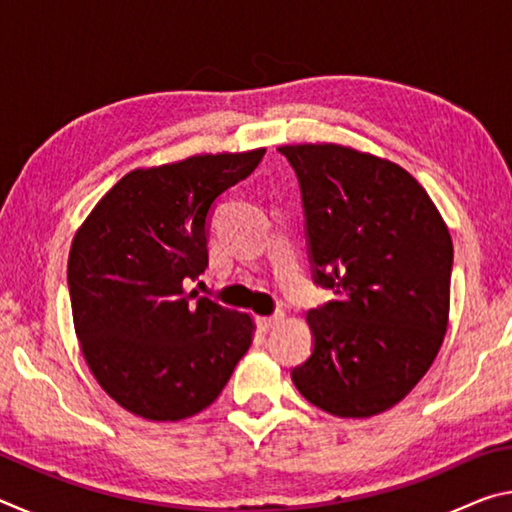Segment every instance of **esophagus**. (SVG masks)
<instances>
[{"mask_svg":"<svg viewBox=\"0 0 512 512\" xmlns=\"http://www.w3.org/2000/svg\"><path fill=\"white\" fill-rule=\"evenodd\" d=\"M282 318H284V314H273V316H262V318H257V325H259V329H271V327H275L277 323H282Z\"/></svg>","mask_w":512,"mask_h":512,"instance_id":"1","label":"esophagus"}]
</instances>
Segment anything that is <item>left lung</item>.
Instances as JSON below:
<instances>
[{
  "label": "left lung",
  "instance_id": "obj_1",
  "mask_svg": "<svg viewBox=\"0 0 512 512\" xmlns=\"http://www.w3.org/2000/svg\"><path fill=\"white\" fill-rule=\"evenodd\" d=\"M296 171L314 282V350L291 379L339 418L391 409L443 345L454 246L429 194L395 162L339 144L280 146Z\"/></svg>",
  "mask_w": 512,
  "mask_h": 512
}]
</instances>
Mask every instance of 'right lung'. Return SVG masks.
I'll use <instances>...</instances> for the list:
<instances>
[{
    "label": "right lung",
    "mask_w": 512,
    "mask_h": 512,
    "mask_svg": "<svg viewBox=\"0 0 512 512\" xmlns=\"http://www.w3.org/2000/svg\"><path fill=\"white\" fill-rule=\"evenodd\" d=\"M266 149L194 155L126 173L76 232L67 284L83 357L103 391L146 420L207 409L253 341L248 314L187 293L207 268L214 201Z\"/></svg>",
    "instance_id": "right-lung-1"
}]
</instances>
